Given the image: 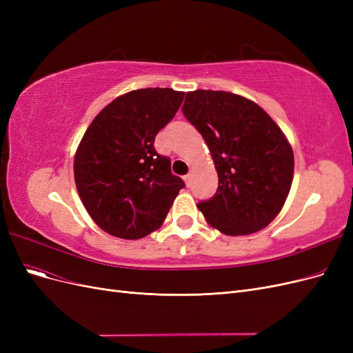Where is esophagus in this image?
I'll return each instance as SVG.
<instances>
[{
    "instance_id": "esophagus-1",
    "label": "esophagus",
    "mask_w": 353,
    "mask_h": 353,
    "mask_svg": "<svg viewBox=\"0 0 353 353\" xmlns=\"http://www.w3.org/2000/svg\"><path fill=\"white\" fill-rule=\"evenodd\" d=\"M184 181H185V184H187V187H190V184H191V174L185 175V176H184Z\"/></svg>"
}]
</instances>
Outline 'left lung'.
<instances>
[{
    "instance_id": "1",
    "label": "left lung",
    "mask_w": 353,
    "mask_h": 353,
    "mask_svg": "<svg viewBox=\"0 0 353 353\" xmlns=\"http://www.w3.org/2000/svg\"><path fill=\"white\" fill-rule=\"evenodd\" d=\"M183 113L205 138L218 172L216 194L197 208L212 228L248 236L268 227L290 193L294 156L287 137L254 101L196 90Z\"/></svg>"
}]
</instances>
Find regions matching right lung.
Returning a JSON list of instances; mask_svg holds the SVG:
<instances>
[{
	"instance_id": "right-lung-1",
	"label": "right lung",
	"mask_w": 353,
	"mask_h": 353,
	"mask_svg": "<svg viewBox=\"0 0 353 353\" xmlns=\"http://www.w3.org/2000/svg\"><path fill=\"white\" fill-rule=\"evenodd\" d=\"M183 91L143 88L116 97L94 117L73 160L74 184L92 221L110 236L138 240L159 230L184 181L154 150V137Z\"/></svg>"
}]
</instances>
